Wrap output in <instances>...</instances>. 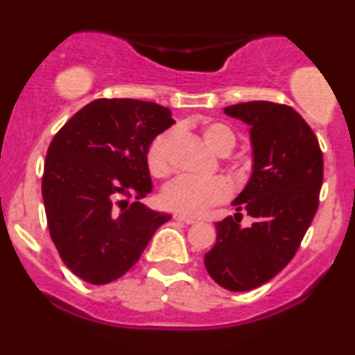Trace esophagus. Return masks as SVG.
<instances>
[{"mask_svg": "<svg viewBox=\"0 0 355 355\" xmlns=\"http://www.w3.org/2000/svg\"><path fill=\"white\" fill-rule=\"evenodd\" d=\"M173 218L177 220V222H183L187 223V225H193V223H197V220L191 218V217H187V215H180V214H175Z\"/></svg>", "mask_w": 355, "mask_h": 355, "instance_id": "obj_1", "label": "esophagus"}]
</instances>
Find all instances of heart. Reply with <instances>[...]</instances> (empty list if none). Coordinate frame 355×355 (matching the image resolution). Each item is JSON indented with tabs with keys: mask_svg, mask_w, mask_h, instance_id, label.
<instances>
[{
	"mask_svg": "<svg viewBox=\"0 0 355 355\" xmlns=\"http://www.w3.org/2000/svg\"><path fill=\"white\" fill-rule=\"evenodd\" d=\"M200 137L214 153L229 155L237 144L235 133L230 126L220 121H209L200 128ZM177 140V133L173 130H166L153 138L146 150V165L150 173L158 178H164L172 172L170 155ZM230 197V185L222 178H197L180 177L165 187L162 191V203L166 209L180 211L187 215H200L210 207L218 205Z\"/></svg>",
	"mask_w": 355,
	"mask_h": 355,
	"instance_id": "b5f03b06",
	"label": "heart"
}]
</instances>
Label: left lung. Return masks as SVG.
Returning a JSON list of instances; mask_svg holds the SVG:
<instances>
[{
	"label": "left lung",
	"instance_id": "obj_1",
	"mask_svg": "<svg viewBox=\"0 0 355 355\" xmlns=\"http://www.w3.org/2000/svg\"><path fill=\"white\" fill-rule=\"evenodd\" d=\"M223 112L250 126L254 170L232 205L254 223L243 229L242 214L215 223L217 242L203 262L223 288L247 292L294 259L319 207L324 158L312 128L292 107L248 101Z\"/></svg>",
	"mask_w": 355,
	"mask_h": 355
}]
</instances>
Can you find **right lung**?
<instances>
[{
    "instance_id": "add662e5",
    "label": "right lung",
    "mask_w": 355,
    "mask_h": 355,
    "mask_svg": "<svg viewBox=\"0 0 355 355\" xmlns=\"http://www.w3.org/2000/svg\"><path fill=\"white\" fill-rule=\"evenodd\" d=\"M173 123L172 112L152 101L100 98L51 140L42 183L48 229L64 266L85 282L126 274L170 220L140 198L153 189L146 150Z\"/></svg>"
}]
</instances>
